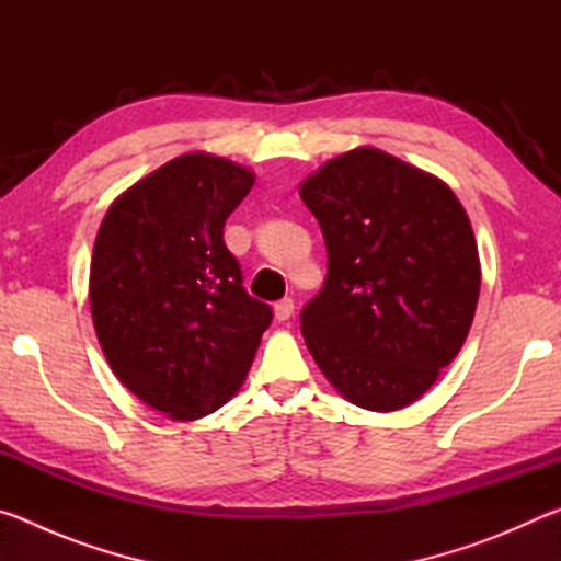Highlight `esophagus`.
Listing matches in <instances>:
<instances>
[{
    "label": "esophagus",
    "mask_w": 561,
    "mask_h": 561,
    "mask_svg": "<svg viewBox=\"0 0 561 561\" xmlns=\"http://www.w3.org/2000/svg\"><path fill=\"white\" fill-rule=\"evenodd\" d=\"M291 314H294V301L289 297L274 304V319L277 321H289Z\"/></svg>",
    "instance_id": "34e87169"
}]
</instances>
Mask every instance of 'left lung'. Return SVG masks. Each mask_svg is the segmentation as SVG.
Here are the masks:
<instances>
[{"mask_svg":"<svg viewBox=\"0 0 561 561\" xmlns=\"http://www.w3.org/2000/svg\"><path fill=\"white\" fill-rule=\"evenodd\" d=\"M329 267L301 334L329 383L398 411L458 356L480 297L472 227L453 190L378 148L331 158L299 185Z\"/></svg>","mask_w":561,"mask_h":561,"instance_id":"left-lung-1","label":"left lung"}]
</instances>
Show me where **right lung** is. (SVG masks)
Wrapping results in <instances>:
<instances>
[{
  "label": "right lung",
  "instance_id": "add662e5",
  "mask_svg": "<svg viewBox=\"0 0 561 561\" xmlns=\"http://www.w3.org/2000/svg\"><path fill=\"white\" fill-rule=\"evenodd\" d=\"M252 185L232 160L185 153L118 195L99 227L89 277L99 344L118 381L175 421L230 401L272 324L222 240Z\"/></svg>",
  "mask_w": 561,
  "mask_h": 561
}]
</instances>
